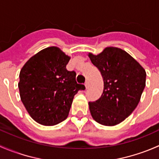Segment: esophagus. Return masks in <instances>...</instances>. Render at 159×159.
Here are the masks:
<instances>
[{
    "mask_svg": "<svg viewBox=\"0 0 159 159\" xmlns=\"http://www.w3.org/2000/svg\"><path fill=\"white\" fill-rule=\"evenodd\" d=\"M84 85H85V88H86V89H89V87H90V84H89V81H86V82H85V84H84Z\"/></svg>",
    "mask_w": 159,
    "mask_h": 159,
    "instance_id": "obj_1",
    "label": "esophagus"
}]
</instances>
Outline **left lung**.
<instances>
[{
  "mask_svg": "<svg viewBox=\"0 0 159 159\" xmlns=\"http://www.w3.org/2000/svg\"><path fill=\"white\" fill-rule=\"evenodd\" d=\"M89 57L104 81L100 98L89 102L91 116L101 125H116L128 118L139 103L146 72L135 59L118 48L108 47L98 55L89 53Z\"/></svg>",
  "mask_w": 159,
  "mask_h": 159,
  "instance_id": "8db88e82",
  "label": "left lung"
}]
</instances>
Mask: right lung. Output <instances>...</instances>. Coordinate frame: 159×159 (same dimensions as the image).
Listing matches in <instances>:
<instances>
[{"label":"right lung","instance_id":"1","mask_svg":"<svg viewBox=\"0 0 159 159\" xmlns=\"http://www.w3.org/2000/svg\"><path fill=\"white\" fill-rule=\"evenodd\" d=\"M70 58L59 48L49 47L30 57L20 70V99L39 124L54 125L66 119L75 95L85 89L77 83L75 71L66 69Z\"/></svg>","mask_w":159,"mask_h":159}]
</instances>
